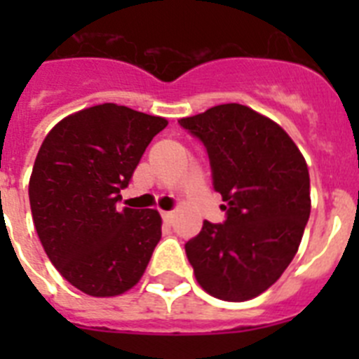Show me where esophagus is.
I'll return each instance as SVG.
<instances>
[{
    "label": "esophagus",
    "instance_id": "1",
    "mask_svg": "<svg viewBox=\"0 0 359 359\" xmlns=\"http://www.w3.org/2000/svg\"><path fill=\"white\" fill-rule=\"evenodd\" d=\"M174 215H176V214H174V212H161V217H163V221H165V223H172V221H174Z\"/></svg>",
    "mask_w": 359,
    "mask_h": 359
}]
</instances>
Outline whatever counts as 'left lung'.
Returning a JSON list of instances; mask_svg holds the SVG:
<instances>
[{
  "label": "left lung",
  "instance_id": "1",
  "mask_svg": "<svg viewBox=\"0 0 359 359\" xmlns=\"http://www.w3.org/2000/svg\"><path fill=\"white\" fill-rule=\"evenodd\" d=\"M205 144L226 210L185 244L196 280L212 297L244 302L286 271L311 214L309 170L291 136L243 104H221L180 118Z\"/></svg>",
  "mask_w": 359,
  "mask_h": 359
}]
</instances>
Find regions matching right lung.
Returning <instances> with one entry per match:
<instances>
[{"mask_svg":"<svg viewBox=\"0 0 359 359\" xmlns=\"http://www.w3.org/2000/svg\"><path fill=\"white\" fill-rule=\"evenodd\" d=\"M167 118L98 104L57 122L32 169L28 196L44 252L66 280L91 297L140 282L161 239L154 208L116 207L136 165Z\"/></svg>","mask_w":359,"mask_h":359,"instance_id":"obj_1","label":"right lung"}]
</instances>
